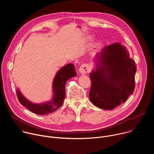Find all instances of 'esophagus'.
I'll list each match as a JSON object with an SVG mask.
<instances>
[{"label":"esophagus","mask_w":154,"mask_h":154,"mask_svg":"<svg viewBox=\"0 0 154 154\" xmlns=\"http://www.w3.org/2000/svg\"><path fill=\"white\" fill-rule=\"evenodd\" d=\"M90 71V68L88 64H82L80 66V68H79V72L82 74H85L88 72H89Z\"/></svg>","instance_id":"obj_1"}]
</instances>
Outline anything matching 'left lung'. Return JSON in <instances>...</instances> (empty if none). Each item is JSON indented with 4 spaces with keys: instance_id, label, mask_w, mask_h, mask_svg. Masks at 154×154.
Wrapping results in <instances>:
<instances>
[{
    "instance_id": "left-lung-1",
    "label": "left lung",
    "mask_w": 154,
    "mask_h": 154,
    "mask_svg": "<svg viewBox=\"0 0 154 154\" xmlns=\"http://www.w3.org/2000/svg\"><path fill=\"white\" fill-rule=\"evenodd\" d=\"M126 48L115 43L103 48L96 58V69L90 74V101L96 106L112 110L125 102L135 86V62Z\"/></svg>"
}]
</instances>
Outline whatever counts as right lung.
<instances>
[{
	"label": "right lung",
	"mask_w": 154,
	"mask_h": 154,
	"mask_svg": "<svg viewBox=\"0 0 154 154\" xmlns=\"http://www.w3.org/2000/svg\"><path fill=\"white\" fill-rule=\"evenodd\" d=\"M77 75L74 66L72 63L62 67L57 73L53 82V99L50 102L42 103H34L28 100L19 90H16L19 102L32 112L38 115H48L60 107L66 96L65 84L71 78Z\"/></svg>",
	"instance_id": "right-lung-1"
}]
</instances>
